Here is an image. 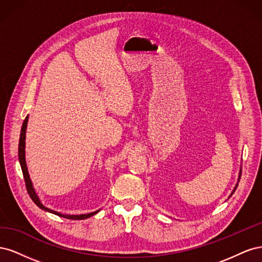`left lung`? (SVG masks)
<instances>
[{
	"mask_svg": "<svg viewBox=\"0 0 262 262\" xmlns=\"http://www.w3.org/2000/svg\"><path fill=\"white\" fill-rule=\"evenodd\" d=\"M235 189H236V188H235ZM235 189H234V190H235ZM233 192H234V191H233Z\"/></svg>",
	"mask_w": 262,
	"mask_h": 262,
	"instance_id": "1",
	"label": "left lung"
}]
</instances>
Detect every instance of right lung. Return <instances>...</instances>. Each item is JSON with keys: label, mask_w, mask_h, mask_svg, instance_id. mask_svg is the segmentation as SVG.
I'll use <instances>...</instances> for the list:
<instances>
[{"label": "right lung", "mask_w": 262, "mask_h": 262, "mask_svg": "<svg viewBox=\"0 0 262 262\" xmlns=\"http://www.w3.org/2000/svg\"><path fill=\"white\" fill-rule=\"evenodd\" d=\"M27 121H28V117L25 118V120H24L23 125H21L20 137H19V144H18V160H19V163H20V167H21L24 179H25V185H26L27 192H28L29 196L31 198V200H33V201L37 204V207H39L41 210L48 211V212H50V213L55 214V215H59V216L66 217V219H69V220H85V219H87V217L93 216L94 214H96L97 212H99V210H97V211H94V212L87 213V214H81V215H64V214H61V213H59V212L52 211V210H50V209H48V208H46L45 205H42V203L40 202V200H39V198H38V195L36 194L35 190H34V188H33V184H31V180H30V178H29L28 170H27V166H26V161H25V138H26Z\"/></svg>", "instance_id": "1"}]
</instances>
